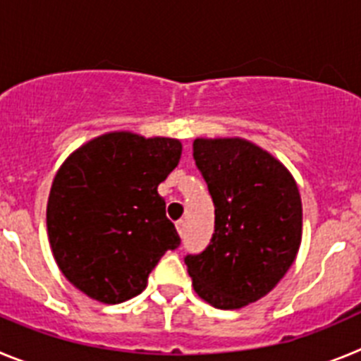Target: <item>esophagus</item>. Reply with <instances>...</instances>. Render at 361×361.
I'll list each match as a JSON object with an SVG mask.
<instances>
[{"label": "esophagus", "instance_id": "34e87169", "mask_svg": "<svg viewBox=\"0 0 361 361\" xmlns=\"http://www.w3.org/2000/svg\"><path fill=\"white\" fill-rule=\"evenodd\" d=\"M177 231H178V235H180V237H183L184 233H186V220H178V222H177Z\"/></svg>", "mask_w": 361, "mask_h": 361}]
</instances>
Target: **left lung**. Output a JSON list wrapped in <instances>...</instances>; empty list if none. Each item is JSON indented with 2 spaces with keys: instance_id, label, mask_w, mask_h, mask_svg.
<instances>
[{
  "instance_id": "1",
  "label": "left lung",
  "mask_w": 361,
  "mask_h": 361,
  "mask_svg": "<svg viewBox=\"0 0 361 361\" xmlns=\"http://www.w3.org/2000/svg\"><path fill=\"white\" fill-rule=\"evenodd\" d=\"M193 159L215 204V233L186 255L193 289L216 309L266 296L295 262L302 199L288 168L244 139H195Z\"/></svg>"
}]
</instances>
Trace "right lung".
Wrapping results in <instances>:
<instances>
[{
    "label": "right lung",
    "mask_w": 361,
    "mask_h": 361,
    "mask_svg": "<svg viewBox=\"0 0 361 361\" xmlns=\"http://www.w3.org/2000/svg\"><path fill=\"white\" fill-rule=\"evenodd\" d=\"M183 153L170 137L111 132L82 145L54 177L47 228L70 283L103 304L145 291L162 255L180 244L157 186Z\"/></svg>",
    "instance_id": "obj_1"
}]
</instances>
